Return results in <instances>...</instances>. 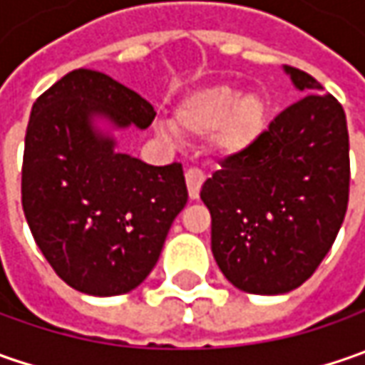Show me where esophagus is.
<instances>
[{
	"label": "esophagus",
	"instance_id": "1",
	"mask_svg": "<svg viewBox=\"0 0 365 365\" xmlns=\"http://www.w3.org/2000/svg\"><path fill=\"white\" fill-rule=\"evenodd\" d=\"M185 178H187V187H189L190 199H199V190H201V185H203L205 180L203 170H199V168H189Z\"/></svg>",
	"mask_w": 365,
	"mask_h": 365
}]
</instances>
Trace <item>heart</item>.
I'll use <instances>...</instances> for the list:
<instances>
[{
    "mask_svg": "<svg viewBox=\"0 0 365 365\" xmlns=\"http://www.w3.org/2000/svg\"><path fill=\"white\" fill-rule=\"evenodd\" d=\"M268 106L256 93L240 95L230 85L207 87L187 95L175 111L180 132L207 135L215 132V146L225 154H242L254 146L266 128ZM162 132L175 133L170 125Z\"/></svg>",
    "mask_w": 365,
    "mask_h": 365,
    "instance_id": "obj_1",
    "label": "heart"
}]
</instances>
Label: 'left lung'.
Wrapping results in <instances>:
<instances>
[{
  "label": "left lung",
  "instance_id": "obj_1",
  "mask_svg": "<svg viewBox=\"0 0 365 365\" xmlns=\"http://www.w3.org/2000/svg\"><path fill=\"white\" fill-rule=\"evenodd\" d=\"M284 71L304 97L280 111L250 150L221 160L201 189L215 262L233 287L252 294H282L309 280L349 201L344 107L309 73Z\"/></svg>",
  "mask_w": 365,
  "mask_h": 365
}]
</instances>
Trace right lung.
<instances>
[{
  "instance_id": "obj_1",
  "label": "right lung",
  "mask_w": 365,
  "mask_h": 365,
  "mask_svg": "<svg viewBox=\"0 0 365 365\" xmlns=\"http://www.w3.org/2000/svg\"><path fill=\"white\" fill-rule=\"evenodd\" d=\"M146 130L144 97L99 71L77 68L32 106L21 166V207L44 258L68 287L115 297L144 282L189 192L182 166H150L115 152L93 128Z\"/></svg>"
}]
</instances>
